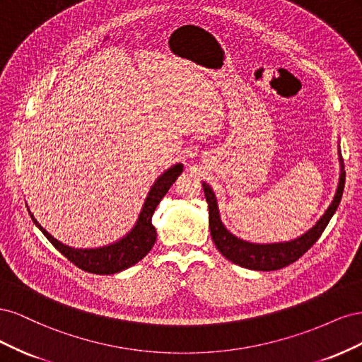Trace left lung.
I'll use <instances>...</instances> for the list:
<instances>
[{
  "label": "left lung",
  "mask_w": 362,
  "mask_h": 362,
  "mask_svg": "<svg viewBox=\"0 0 362 362\" xmlns=\"http://www.w3.org/2000/svg\"><path fill=\"white\" fill-rule=\"evenodd\" d=\"M339 163H341V173H339L338 189L334 196L332 204L329 205V208H327L326 213L320 217V221L317 222L308 233H305L303 235L286 243L257 245V243L245 242V240L233 235L223 226L221 221V214H218L214 192L211 190L210 185L204 182L202 187H204V193L208 204V214H210L211 238L218 252H221V254L229 261H233L234 264H238L245 269L261 270V272L278 270L291 264L294 261H298L305 252L320 238L325 228L327 226V223H329L331 217L337 211L339 201H341L344 181H346V172H344L341 158H339Z\"/></svg>",
  "instance_id": "obj_1"
}]
</instances>
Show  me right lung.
I'll return each instance as SVG.
<instances>
[{"label": "right lung", "instance_id": "right-lung-1", "mask_svg": "<svg viewBox=\"0 0 362 362\" xmlns=\"http://www.w3.org/2000/svg\"><path fill=\"white\" fill-rule=\"evenodd\" d=\"M182 172V164H175L170 169L164 172L161 177L152 185L148 198L145 201L144 208L139 214L134 228L119 242L108 245L104 247L96 249H74L66 245L60 243L59 240L54 238L43 229L33 214L30 213L33 222L40 229L52 246L56 247L60 254L66 257L72 264L78 269L95 273V275H113V273L122 272L131 266H134L141 258L148 255L157 238V231L152 225V214H154L157 205L164 198L170 189V185L177 181Z\"/></svg>", "mask_w": 362, "mask_h": 362}]
</instances>
